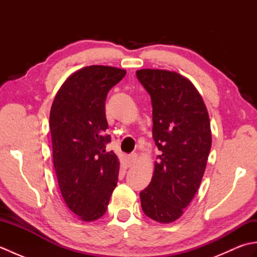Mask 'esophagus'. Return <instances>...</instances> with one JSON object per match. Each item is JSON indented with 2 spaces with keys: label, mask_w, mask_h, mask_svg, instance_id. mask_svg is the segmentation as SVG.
I'll use <instances>...</instances> for the list:
<instances>
[{
  "label": "esophagus",
  "mask_w": 257,
  "mask_h": 257,
  "mask_svg": "<svg viewBox=\"0 0 257 257\" xmlns=\"http://www.w3.org/2000/svg\"><path fill=\"white\" fill-rule=\"evenodd\" d=\"M136 161H137V155L134 154L132 156H129L127 158V166L128 167H133L135 163H136Z\"/></svg>",
  "instance_id": "esophagus-1"
}]
</instances>
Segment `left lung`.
I'll use <instances>...</instances> for the list:
<instances>
[{
    "instance_id": "8db88e82",
    "label": "left lung",
    "mask_w": 257,
    "mask_h": 257,
    "mask_svg": "<svg viewBox=\"0 0 257 257\" xmlns=\"http://www.w3.org/2000/svg\"><path fill=\"white\" fill-rule=\"evenodd\" d=\"M152 102V137L161 155L150 184L140 192L147 216L163 224L177 221L192 201L205 171L212 135L200 92L177 72H136Z\"/></svg>"
}]
</instances>
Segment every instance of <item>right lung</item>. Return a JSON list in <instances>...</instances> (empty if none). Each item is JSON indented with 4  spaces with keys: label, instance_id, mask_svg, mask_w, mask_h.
<instances>
[{
    "label": "right lung",
    "instance_id": "1",
    "mask_svg": "<svg viewBox=\"0 0 257 257\" xmlns=\"http://www.w3.org/2000/svg\"><path fill=\"white\" fill-rule=\"evenodd\" d=\"M125 70L92 65L76 70L54 98L50 113L53 161L65 203L84 222L105 214L118 182L119 160L106 151L110 136L105 102Z\"/></svg>",
    "mask_w": 257,
    "mask_h": 257
}]
</instances>
